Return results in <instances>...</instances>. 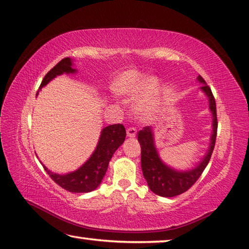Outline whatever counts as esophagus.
<instances>
[{"mask_svg": "<svg viewBox=\"0 0 249 249\" xmlns=\"http://www.w3.org/2000/svg\"><path fill=\"white\" fill-rule=\"evenodd\" d=\"M135 135H137V129L133 128V126H130V128L126 129V137L135 138Z\"/></svg>", "mask_w": 249, "mask_h": 249, "instance_id": "34e87169", "label": "esophagus"}]
</instances>
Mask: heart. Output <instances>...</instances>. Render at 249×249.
<instances>
[{"mask_svg": "<svg viewBox=\"0 0 249 249\" xmlns=\"http://www.w3.org/2000/svg\"><path fill=\"white\" fill-rule=\"evenodd\" d=\"M145 86L147 87L145 88V95L139 103L140 108L144 109L145 103L151 100L156 88H155V83L153 81L147 83L142 74H140L138 71L126 70V71L120 73L115 79L111 89L115 94L118 96H133L142 91Z\"/></svg>", "mask_w": 249, "mask_h": 249, "instance_id": "1", "label": "heart"}]
</instances>
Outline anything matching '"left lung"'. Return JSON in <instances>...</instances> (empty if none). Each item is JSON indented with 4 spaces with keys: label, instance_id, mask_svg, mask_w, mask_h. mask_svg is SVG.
Wrapping results in <instances>:
<instances>
[{
    "label": "left lung",
    "instance_id": "8db88e82",
    "mask_svg": "<svg viewBox=\"0 0 249 249\" xmlns=\"http://www.w3.org/2000/svg\"><path fill=\"white\" fill-rule=\"evenodd\" d=\"M197 79L200 83H203L200 90L208 97L209 108L213 118L209 149L197 166L186 171H178L168 167L159 158L157 149L155 147L152 126H144L143 130H140L138 133V141L141 145V167H142L143 176L153 193L162 196V197H175V196L184 193L189 190L201 176L213 152L218 129L215 101L212 90L204 79L200 76H198Z\"/></svg>",
    "mask_w": 249,
    "mask_h": 249
}]
</instances>
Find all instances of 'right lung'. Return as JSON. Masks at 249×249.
I'll use <instances>...</instances> for the list:
<instances>
[{
	"label": "right lung",
	"mask_w": 249,
	"mask_h": 249,
	"mask_svg": "<svg viewBox=\"0 0 249 249\" xmlns=\"http://www.w3.org/2000/svg\"><path fill=\"white\" fill-rule=\"evenodd\" d=\"M76 71L77 70L72 68L71 59L69 57L62 59L45 74L39 87V91L51 80H53L56 76L63 73H73ZM124 139L125 129L123 124L107 125L102 130L95 151L76 171L67 173V175H57L50 171L45 166H43V168L51 179L66 191L71 193H89V192L94 191L101 184L112 155L124 143Z\"/></svg>",
	"instance_id": "add662e5"
}]
</instances>
